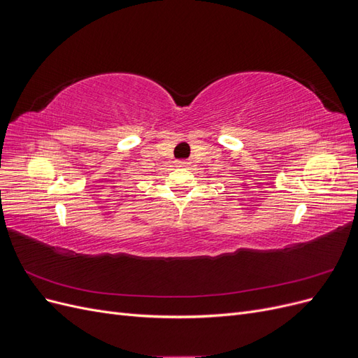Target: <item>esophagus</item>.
<instances>
[{
    "mask_svg": "<svg viewBox=\"0 0 358 358\" xmlns=\"http://www.w3.org/2000/svg\"><path fill=\"white\" fill-rule=\"evenodd\" d=\"M189 162L188 161H176V167H188Z\"/></svg>",
    "mask_w": 358,
    "mask_h": 358,
    "instance_id": "34e87169",
    "label": "esophagus"
}]
</instances>
